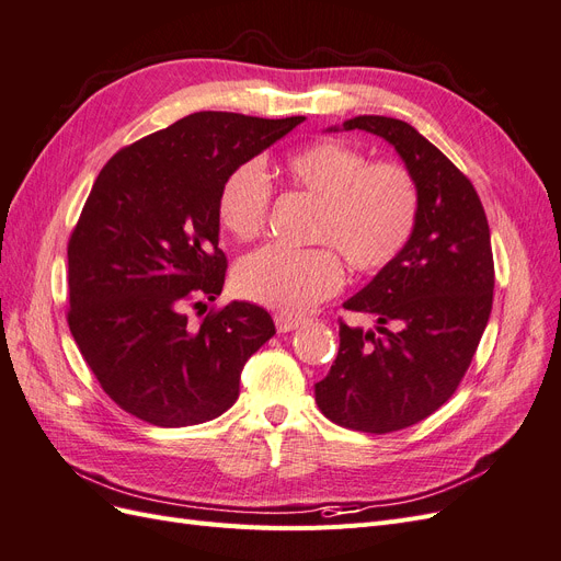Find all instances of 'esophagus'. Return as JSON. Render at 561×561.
<instances>
[{
	"label": "esophagus",
	"mask_w": 561,
	"mask_h": 561,
	"mask_svg": "<svg viewBox=\"0 0 561 561\" xmlns=\"http://www.w3.org/2000/svg\"><path fill=\"white\" fill-rule=\"evenodd\" d=\"M276 328L278 332H293L297 328H301L304 322H309L307 318H299V316H290V313H276Z\"/></svg>",
	"instance_id": "obj_1"
}]
</instances>
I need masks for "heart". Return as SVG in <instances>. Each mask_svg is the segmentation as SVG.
<instances>
[{"label": "heart", "instance_id": "1", "mask_svg": "<svg viewBox=\"0 0 561 561\" xmlns=\"http://www.w3.org/2000/svg\"><path fill=\"white\" fill-rule=\"evenodd\" d=\"M285 175L318 201L311 239L316 248L264 245L233 271L245 299L280 313H301L334 295L344 283L343 254L351 268L375 274L410 243L419 219L412 173L393 161L367 163L363 151L339 140H316L285 159ZM271 203V184L260 163L236 165L219 186L217 219L239 241L260 236Z\"/></svg>", "mask_w": 561, "mask_h": 561}]
</instances>
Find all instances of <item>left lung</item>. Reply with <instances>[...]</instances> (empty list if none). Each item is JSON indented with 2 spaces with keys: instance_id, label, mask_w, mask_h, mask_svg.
<instances>
[{
  "instance_id": "obj_1",
  "label": "left lung",
  "mask_w": 561,
  "mask_h": 561,
  "mask_svg": "<svg viewBox=\"0 0 561 561\" xmlns=\"http://www.w3.org/2000/svg\"><path fill=\"white\" fill-rule=\"evenodd\" d=\"M328 130H365L398 151L419 190L410 243L344 309L375 330L339 322V353L316 383L320 412L344 428L393 433L443 407L466 369L494 301L486 215L470 180L400 118L363 114Z\"/></svg>"
}]
</instances>
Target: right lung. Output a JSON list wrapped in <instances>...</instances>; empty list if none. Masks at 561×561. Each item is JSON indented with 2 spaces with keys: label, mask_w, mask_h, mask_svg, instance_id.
<instances>
[{
  "label": "right lung",
  "mask_w": 561,
  "mask_h": 561,
  "mask_svg": "<svg viewBox=\"0 0 561 561\" xmlns=\"http://www.w3.org/2000/svg\"><path fill=\"white\" fill-rule=\"evenodd\" d=\"M304 116L196 112L105 163L67 245L70 332L105 393L161 428L196 426L239 400L243 365L276 334L250 301L192 325L222 293L217 196L236 165Z\"/></svg>",
  "instance_id": "obj_1"
}]
</instances>
